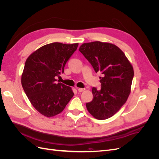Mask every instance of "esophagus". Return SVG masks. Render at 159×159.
<instances>
[{
  "mask_svg": "<svg viewBox=\"0 0 159 159\" xmlns=\"http://www.w3.org/2000/svg\"><path fill=\"white\" fill-rule=\"evenodd\" d=\"M85 89V88H78V91H79L80 93H81V92H82V91H84Z\"/></svg>",
  "mask_w": 159,
  "mask_h": 159,
  "instance_id": "1",
  "label": "esophagus"
}]
</instances>
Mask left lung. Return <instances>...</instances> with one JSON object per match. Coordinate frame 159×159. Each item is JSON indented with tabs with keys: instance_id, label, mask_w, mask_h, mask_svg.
I'll list each match as a JSON object with an SVG mask.
<instances>
[{
	"instance_id": "left-lung-1",
	"label": "left lung",
	"mask_w": 159,
	"mask_h": 159,
	"mask_svg": "<svg viewBox=\"0 0 159 159\" xmlns=\"http://www.w3.org/2000/svg\"><path fill=\"white\" fill-rule=\"evenodd\" d=\"M100 77V89L93 87V100L86 103L88 111L99 120L112 117L129 97L133 68L124 53L109 43H84L79 49Z\"/></svg>"
}]
</instances>
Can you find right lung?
I'll return each instance as SVG.
<instances>
[{"label":"right lung","mask_w":159,"mask_h":159,"mask_svg":"<svg viewBox=\"0 0 159 159\" xmlns=\"http://www.w3.org/2000/svg\"><path fill=\"white\" fill-rule=\"evenodd\" d=\"M78 46V43H52L32 53L25 62L22 88L33 107L46 117L60 113L74 96L71 88L56 79Z\"/></svg>","instance_id":"1"}]
</instances>
